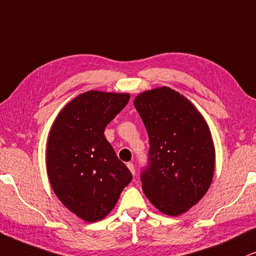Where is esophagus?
Returning <instances> with one entry per match:
<instances>
[{"label":"esophagus","mask_w":256,"mask_h":256,"mask_svg":"<svg viewBox=\"0 0 256 256\" xmlns=\"http://www.w3.org/2000/svg\"><path fill=\"white\" fill-rule=\"evenodd\" d=\"M126 166H128V170H130L132 174H136V170H134V163H128V164H126Z\"/></svg>","instance_id":"1"}]
</instances>
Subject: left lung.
I'll return each mask as SVG.
<instances>
[{
    "instance_id": "left-lung-1",
    "label": "left lung",
    "mask_w": 256,
    "mask_h": 256,
    "mask_svg": "<svg viewBox=\"0 0 256 256\" xmlns=\"http://www.w3.org/2000/svg\"><path fill=\"white\" fill-rule=\"evenodd\" d=\"M134 108L150 143L140 172L143 192L164 214H183L204 196L214 174L208 125L189 100L169 87L143 92Z\"/></svg>"
}]
</instances>
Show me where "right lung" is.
Listing matches in <instances>:
<instances>
[{"instance_id": "obj_1", "label": "right lung", "mask_w": 256, "mask_h": 256, "mask_svg": "<svg viewBox=\"0 0 256 256\" xmlns=\"http://www.w3.org/2000/svg\"><path fill=\"white\" fill-rule=\"evenodd\" d=\"M130 96L88 90L59 113L47 144V172L62 204L87 222L104 218L132 174L105 138Z\"/></svg>"}]
</instances>
